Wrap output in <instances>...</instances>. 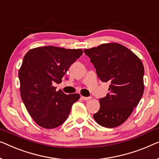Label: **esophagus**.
Returning <instances> with one entry per match:
<instances>
[{
    "instance_id": "1",
    "label": "esophagus",
    "mask_w": 159,
    "mask_h": 159,
    "mask_svg": "<svg viewBox=\"0 0 159 159\" xmlns=\"http://www.w3.org/2000/svg\"><path fill=\"white\" fill-rule=\"evenodd\" d=\"M82 98L84 100H90L92 98H91V97H83V96H82Z\"/></svg>"
}]
</instances>
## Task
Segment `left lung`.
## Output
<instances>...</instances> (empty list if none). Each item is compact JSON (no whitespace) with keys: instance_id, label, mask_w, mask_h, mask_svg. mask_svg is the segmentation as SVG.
<instances>
[{"instance_id":"8db88e82","label":"left lung","mask_w":159,"mask_h":159,"mask_svg":"<svg viewBox=\"0 0 159 159\" xmlns=\"http://www.w3.org/2000/svg\"><path fill=\"white\" fill-rule=\"evenodd\" d=\"M84 52L99 79L110 83L109 93L100 99V110L93 118L103 127H117L129 118L143 94L142 61L128 48L117 43H104Z\"/></svg>"}]
</instances>
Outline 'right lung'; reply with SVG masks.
<instances>
[{
	"label": "right lung",
	"instance_id": "right-lung-1",
	"mask_svg": "<svg viewBox=\"0 0 159 159\" xmlns=\"http://www.w3.org/2000/svg\"><path fill=\"white\" fill-rule=\"evenodd\" d=\"M83 54L82 49L47 46L31 49L23 59L18 77L22 100L34 121L47 129L61 125L70 113L79 94L56 91L70 66Z\"/></svg>",
	"mask_w": 159,
	"mask_h": 159
}]
</instances>
